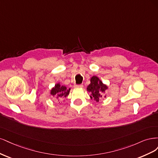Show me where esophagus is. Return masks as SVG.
Masks as SVG:
<instances>
[{
	"instance_id": "1",
	"label": "esophagus",
	"mask_w": 158,
	"mask_h": 158,
	"mask_svg": "<svg viewBox=\"0 0 158 158\" xmlns=\"http://www.w3.org/2000/svg\"><path fill=\"white\" fill-rule=\"evenodd\" d=\"M75 87H76V88H83V84L76 85L75 86Z\"/></svg>"
}]
</instances>
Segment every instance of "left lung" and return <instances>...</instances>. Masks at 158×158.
I'll return each mask as SVG.
<instances>
[{"instance_id": "obj_1", "label": "left lung", "mask_w": 158, "mask_h": 158, "mask_svg": "<svg viewBox=\"0 0 158 158\" xmlns=\"http://www.w3.org/2000/svg\"><path fill=\"white\" fill-rule=\"evenodd\" d=\"M107 89L108 86L103 84L96 76H93L90 79V83L87 86V90L91 93V96H90L91 99L96 102H98L101 98H102Z\"/></svg>"}]
</instances>
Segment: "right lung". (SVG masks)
I'll return each mask as SVG.
<instances>
[{
    "instance_id": "obj_1",
    "label": "right lung",
    "mask_w": 158,
    "mask_h": 158,
    "mask_svg": "<svg viewBox=\"0 0 158 158\" xmlns=\"http://www.w3.org/2000/svg\"><path fill=\"white\" fill-rule=\"evenodd\" d=\"M70 89H67L65 86H61L60 84H56L51 90V94L53 97L58 100H62L66 97L69 93Z\"/></svg>"
}]
</instances>
